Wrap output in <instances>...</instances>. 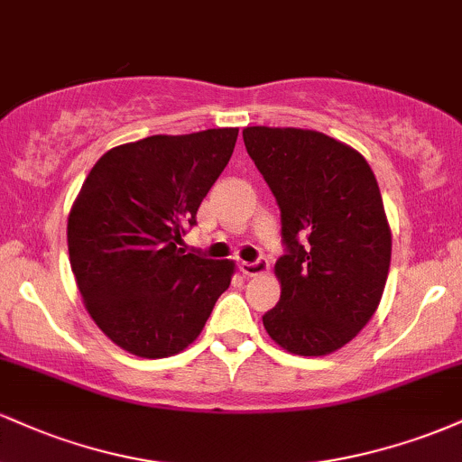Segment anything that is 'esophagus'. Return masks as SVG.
<instances>
[{
  "instance_id": "1",
  "label": "esophagus",
  "mask_w": 462,
  "mask_h": 462,
  "mask_svg": "<svg viewBox=\"0 0 462 462\" xmlns=\"http://www.w3.org/2000/svg\"><path fill=\"white\" fill-rule=\"evenodd\" d=\"M241 272L243 275H247V278H256V275L269 272V263L264 261V258H258V261L254 263H241Z\"/></svg>"
}]
</instances>
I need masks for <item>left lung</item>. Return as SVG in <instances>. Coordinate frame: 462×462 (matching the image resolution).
<instances>
[{
	"label": "left lung",
	"mask_w": 462,
	"mask_h": 462,
	"mask_svg": "<svg viewBox=\"0 0 462 462\" xmlns=\"http://www.w3.org/2000/svg\"><path fill=\"white\" fill-rule=\"evenodd\" d=\"M247 153L282 213L280 301L264 312L272 341L298 356L337 352L383 300L391 227L363 153L323 132L252 125Z\"/></svg>",
	"instance_id": "obj_1"
}]
</instances>
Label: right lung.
I'll use <instances>...</instances> for the list:
<instances>
[{
  "label": "right lung",
  "instance_id": "obj_1",
  "mask_svg": "<svg viewBox=\"0 0 462 462\" xmlns=\"http://www.w3.org/2000/svg\"><path fill=\"white\" fill-rule=\"evenodd\" d=\"M236 136L238 128H215L116 145L73 201L67 245L79 295L99 330L134 356L187 349L230 286L235 261L178 245Z\"/></svg>",
  "mask_w": 462,
  "mask_h": 462
}]
</instances>
